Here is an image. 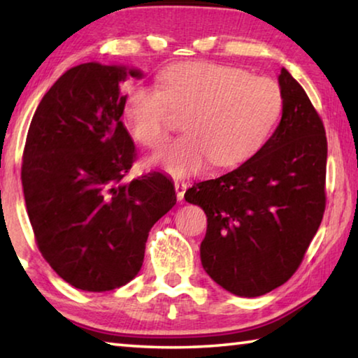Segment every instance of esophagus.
Wrapping results in <instances>:
<instances>
[{
  "mask_svg": "<svg viewBox=\"0 0 358 358\" xmlns=\"http://www.w3.org/2000/svg\"><path fill=\"white\" fill-rule=\"evenodd\" d=\"M173 185H175V192H177V199L178 201H183L187 183H185V181H181V180H175Z\"/></svg>",
  "mask_w": 358,
  "mask_h": 358,
  "instance_id": "obj_1",
  "label": "esophagus"
}]
</instances>
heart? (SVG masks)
Listing matches in <instances>:
<instances>
[{
  "label": "heart",
  "instance_id": "obj_1",
  "mask_svg": "<svg viewBox=\"0 0 358 358\" xmlns=\"http://www.w3.org/2000/svg\"><path fill=\"white\" fill-rule=\"evenodd\" d=\"M171 108L186 112V134L157 151L153 162L183 177L210 159L229 167L256 153L280 118L282 92L271 78L235 66L175 64L159 74V88L136 83L126 94L124 117L136 141L159 147L171 129Z\"/></svg>",
  "mask_w": 358,
  "mask_h": 358
}]
</instances>
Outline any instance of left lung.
<instances>
[{"mask_svg":"<svg viewBox=\"0 0 358 358\" xmlns=\"http://www.w3.org/2000/svg\"><path fill=\"white\" fill-rule=\"evenodd\" d=\"M278 82L282 117L264 147L235 171L194 183L185 194L207 215L205 271L240 296L264 295L286 282L325 211L324 123L284 68Z\"/></svg>","mask_w":358,"mask_h":358,"instance_id":"1","label":"left lung"}]
</instances>
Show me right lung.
<instances>
[{"mask_svg":"<svg viewBox=\"0 0 358 358\" xmlns=\"http://www.w3.org/2000/svg\"><path fill=\"white\" fill-rule=\"evenodd\" d=\"M126 66L83 63L44 94L29 124L22 186L36 245L66 282L88 292L124 286L143 264L150 229L175 203L171 178L126 181L136 145L121 115Z\"/></svg>","mask_w":358,"mask_h":358,"instance_id":"right-lung-1","label":"right lung"}]
</instances>
